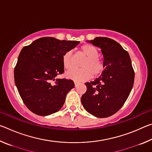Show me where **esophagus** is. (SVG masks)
I'll return each instance as SVG.
<instances>
[{"mask_svg": "<svg viewBox=\"0 0 152 152\" xmlns=\"http://www.w3.org/2000/svg\"><path fill=\"white\" fill-rule=\"evenodd\" d=\"M79 84H80L79 82H76V81H74V84H75V86H76V87L78 86V85Z\"/></svg>", "mask_w": 152, "mask_h": 152, "instance_id": "34e87169", "label": "esophagus"}]
</instances>
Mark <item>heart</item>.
I'll return each mask as SVG.
<instances>
[{
    "label": "heart",
    "mask_w": 152,
    "mask_h": 152,
    "mask_svg": "<svg viewBox=\"0 0 152 152\" xmlns=\"http://www.w3.org/2000/svg\"><path fill=\"white\" fill-rule=\"evenodd\" d=\"M82 52L87 58L82 64V68H72L67 72L66 76L68 78L76 82H81L88 79L91 76H97L102 73L104 68L103 61L98 58L99 51L94 45L85 44L81 47ZM62 64L65 69H70L72 65V54L71 51H68L62 56Z\"/></svg>",
    "instance_id": "1"
}]
</instances>
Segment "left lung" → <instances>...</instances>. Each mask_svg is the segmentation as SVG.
Listing matches in <instances>:
<instances>
[{
  "instance_id": "obj_1",
  "label": "left lung",
  "mask_w": 152,
  "mask_h": 152,
  "mask_svg": "<svg viewBox=\"0 0 152 152\" xmlns=\"http://www.w3.org/2000/svg\"><path fill=\"white\" fill-rule=\"evenodd\" d=\"M87 42L101 49L104 69L101 76L85 83L81 102L94 117H110L122 107L132 91L135 77L132 60L127 51L110 38L99 37Z\"/></svg>"
}]
</instances>
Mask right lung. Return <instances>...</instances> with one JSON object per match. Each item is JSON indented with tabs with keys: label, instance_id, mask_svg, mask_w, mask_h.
<instances>
[{
	"label": "right lung",
	"instance_id": "add662e5",
	"mask_svg": "<svg viewBox=\"0 0 152 152\" xmlns=\"http://www.w3.org/2000/svg\"><path fill=\"white\" fill-rule=\"evenodd\" d=\"M79 43L78 41L45 37L34 41L20 51L14 70L15 82L23 101L31 111L47 116L62 107L74 83L72 80L56 77L64 72V53Z\"/></svg>",
	"mask_w": 152,
	"mask_h": 152
}]
</instances>
